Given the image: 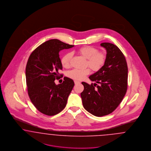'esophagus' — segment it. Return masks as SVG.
Listing matches in <instances>:
<instances>
[{"label":"esophagus","mask_w":151,"mask_h":151,"mask_svg":"<svg viewBox=\"0 0 151 151\" xmlns=\"http://www.w3.org/2000/svg\"><path fill=\"white\" fill-rule=\"evenodd\" d=\"M74 83H75V84H79V83H80V82L79 81H78V80H75V81H74Z\"/></svg>","instance_id":"obj_1"}]
</instances>
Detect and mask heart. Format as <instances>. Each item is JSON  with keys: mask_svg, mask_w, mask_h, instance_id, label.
<instances>
[{"mask_svg": "<svg viewBox=\"0 0 151 151\" xmlns=\"http://www.w3.org/2000/svg\"><path fill=\"white\" fill-rule=\"evenodd\" d=\"M78 52L83 57L87 59L86 65L94 71H98L104 65L106 57L105 53L98 51L97 49L90 46H86L80 47ZM71 52H67L62 57L61 63L65 68H68L70 66L71 60L72 58ZM90 72L89 68L83 70L73 69L68 72V76L74 80H81L84 79Z\"/></svg>", "mask_w": 151, "mask_h": 151, "instance_id": "b5f03b06", "label": "heart"}]
</instances>
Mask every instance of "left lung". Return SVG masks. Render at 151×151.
<instances>
[{"instance_id": "left-lung-1", "label": "left lung", "mask_w": 151, "mask_h": 151, "mask_svg": "<svg viewBox=\"0 0 151 151\" xmlns=\"http://www.w3.org/2000/svg\"><path fill=\"white\" fill-rule=\"evenodd\" d=\"M101 46L106 50V59L102 68L89 77L96 83H81L84 87L81 93L83 106L96 116L108 115L114 111L127 89L128 67L123 54L113 43L104 42Z\"/></svg>"}]
</instances>
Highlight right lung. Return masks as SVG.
<instances>
[{"instance_id": "right-lung-1", "label": "right lung", "mask_w": 151, "mask_h": 151, "mask_svg": "<svg viewBox=\"0 0 151 151\" xmlns=\"http://www.w3.org/2000/svg\"><path fill=\"white\" fill-rule=\"evenodd\" d=\"M74 45L64 43L57 39L46 41L37 47L29 56L25 69L28 93L36 109L45 115H56L65 109L74 82L64 77L62 84L54 81L63 75L59 51Z\"/></svg>"}]
</instances>
